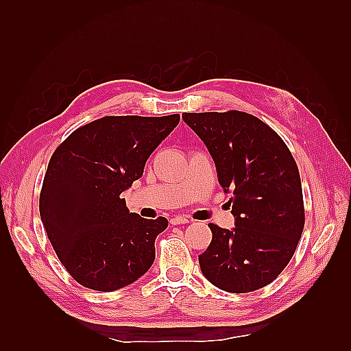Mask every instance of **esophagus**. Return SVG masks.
I'll return each instance as SVG.
<instances>
[{
	"label": "esophagus",
	"instance_id": "esophagus-1",
	"mask_svg": "<svg viewBox=\"0 0 351 351\" xmlns=\"http://www.w3.org/2000/svg\"><path fill=\"white\" fill-rule=\"evenodd\" d=\"M190 221H191V220L187 219V217H184V215H178V217L170 219L171 225H185V223H190Z\"/></svg>",
	"mask_w": 351,
	"mask_h": 351
}]
</instances>
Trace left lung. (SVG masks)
<instances>
[{"mask_svg": "<svg viewBox=\"0 0 351 351\" xmlns=\"http://www.w3.org/2000/svg\"><path fill=\"white\" fill-rule=\"evenodd\" d=\"M204 140L219 184L230 190L235 228L210 223L213 240L200 270L228 293H250L271 283L293 258L304 228L300 173L279 134L244 111L184 113Z\"/></svg>", "mask_w": 351, "mask_h": 351, "instance_id": "obj_1", "label": "left lung"}]
</instances>
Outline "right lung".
Instances as JSON below:
<instances>
[{
	"instance_id": "obj_1",
	"label": "right lung",
	"mask_w": 351,
	"mask_h": 351,
	"mask_svg": "<svg viewBox=\"0 0 351 351\" xmlns=\"http://www.w3.org/2000/svg\"><path fill=\"white\" fill-rule=\"evenodd\" d=\"M180 123L161 117L106 116L73 131L52 154L39 211L58 259L80 285L116 291L136 282L155 259L167 219L130 213L122 191L143 175L156 146Z\"/></svg>"
}]
</instances>
